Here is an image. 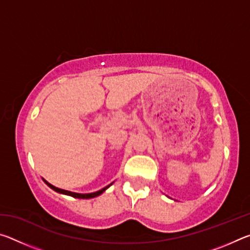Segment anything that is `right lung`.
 <instances>
[{
    "label": "right lung",
    "mask_w": 250,
    "mask_h": 250,
    "mask_svg": "<svg viewBox=\"0 0 250 250\" xmlns=\"http://www.w3.org/2000/svg\"><path fill=\"white\" fill-rule=\"evenodd\" d=\"M43 181L45 182L46 184H47L50 188H53L54 191H56V192H58V193H61V194H65V195H69V196H73V197H76V198H92V197H96V196H99L100 194H103L105 189H107L109 186H111L112 185V183L111 184H109L108 186H105V188H101V189H99V191H97V192H94V193H88V194H80V193H75V192H70V191H66V189H62V188H56V186H54V185H52L50 183H48L47 181H45L44 179H43Z\"/></svg>",
    "instance_id": "right-lung-1"
}]
</instances>
